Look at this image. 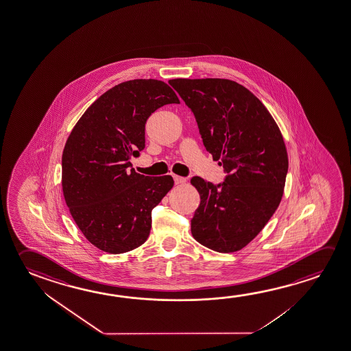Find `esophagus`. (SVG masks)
<instances>
[{
    "mask_svg": "<svg viewBox=\"0 0 351 351\" xmlns=\"http://www.w3.org/2000/svg\"><path fill=\"white\" fill-rule=\"evenodd\" d=\"M173 181H175V184H182L186 182V178H182V176H178V175H175V176H173Z\"/></svg>",
    "mask_w": 351,
    "mask_h": 351,
    "instance_id": "34e87169",
    "label": "esophagus"
}]
</instances>
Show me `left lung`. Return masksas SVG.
<instances>
[{"instance_id": "left-lung-1", "label": "left lung", "mask_w": 351, "mask_h": 351, "mask_svg": "<svg viewBox=\"0 0 351 351\" xmlns=\"http://www.w3.org/2000/svg\"><path fill=\"white\" fill-rule=\"evenodd\" d=\"M169 84L195 114L206 151L226 178L195 176L200 204L191 220L197 242L219 253L244 248L280 205L288 171L283 136L259 98L227 79H173Z\"/></svg>"}]
</instances>
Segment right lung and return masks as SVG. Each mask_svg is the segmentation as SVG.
Instances as JSON below:
<instances>
[{
    "label": "right lung",
    "instance_id": "1",
    "mask_svg": "<svg viewBox=\"0 0 351 351\" xmlns=\"http://www.w3.org/2000/svg\"><path fill=\"white\" fill-rule=\"evenodd\" d=\"M180 103L164 81L136 79L104 92L76 123L62 156L65 203L82 234L103 252L121 254L146 242L152 210L173 189L170 175L130 169L145 148L147 119Z\"/></svg>",
    "mask_w": 351,
    "mask_h": 351
}]
</instances>
